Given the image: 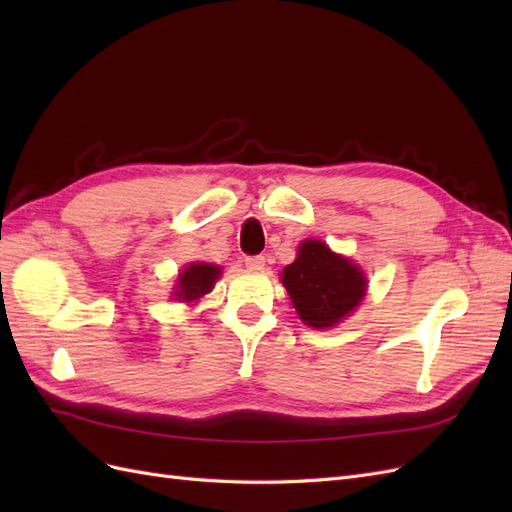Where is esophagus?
Here are the masks:
<instances>
[{
    "label": "esophagus",
    "mask_w": 512,
    "mask_h": 512,
    "mask_svg": "<svg viewBox=\"0 0 512 512\" xmlns=\"http://www.w3.org/2000/svg\"><path fill=\"white\" fill-rule=\"evenodd\" d=\"M267 265V258L265 256H247L245 258V267L252 269V271H262Z\"/></svg>",
    "instance_id": "esophagus-1"
}]
</instances>
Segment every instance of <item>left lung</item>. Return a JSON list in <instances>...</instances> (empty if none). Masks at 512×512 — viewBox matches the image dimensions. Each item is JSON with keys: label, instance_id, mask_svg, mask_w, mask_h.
I'll use <instances>...</instances> for the list:
<instances>
[{"label": "left lung", "instance_id": "8db88e82", "mask_svg": "<svg viewBox=\"0 0 512 512\" xmlns=\"http://www.w3.org/2000/svg\"><path fill=\"white\" fill-rule=\"evenodd\" d=\"M282 284L299 318L312 329L335 327L359 307L367 292L363 269L320 239L301 243L297 260L282 271Z\"/></svg>", "mask_w": 512, "mask_h": 512}]
</instances>
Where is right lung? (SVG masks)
Segmentation results:
<instances>
[{"instance_id":"1","label":"right lung","mask_w":512,"mask_h":512,"mask_svg":"<svg viewBox=\"0 0 512 512\" xmlns=\"http://www.w3.org/2000/svg\"><path fill=\"white\" fill-rule=\"evenodd\" d=\"M222 275V269L211 262H190L177 277L173 299L183 303H194L209 294Z\"/></svg>"}]
</instances>
